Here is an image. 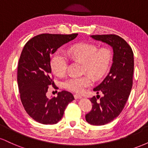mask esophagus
<instances>
[{"instance_id":"obj_1","label":"esophagus","mask_w":148,"mask_h":148,"mask_svg":"<svg viewBox=\"0 0 148 148\" xmlns=\"http://www.w3.org/2000/svg\"><path fill=\"white\" fill-rule=\"evenodd\" d=\"M74 98H75V99H80V98L82 97L80 95H77V94L74 95Z\"/></svg>"}]
</instances>
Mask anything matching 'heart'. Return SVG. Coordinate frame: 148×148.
Returning <instances> with one entry per match:
<instances>
[{"label":"heart","mask_w":148,"mask_h":148,"mask_svg":"<svg viewBox=\"0 0 148 148\" xmlns=\"http://www.w3.org/2000/svg\"><path fill=\"white\" fill-rule=\"evenodd\" d=\"M67 54L73 60L84 62V73L88 74L80 77H72L64 83L66 89L76 93L83 92L92 85L91 76L96 80L102 78L109 69L113 58V53L108 47L98 48L94 44L86 42L72 45ZM51 67L56 75L63 77L68 68L67 56L62 52L57 51L51 61Z\"/></svg>","instance_id":"b5f03b06"}]
</instances>
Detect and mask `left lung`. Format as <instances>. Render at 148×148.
<instances>
[{"label": "left lung", "instance_id": "8db88e82", "mask_svg": "<svg viewBox=\"0 0 148 148\" xmlns=\"http://www.w3.org/2000/svg\"><path fill=\"white\" fill-rule=\"evenodd\" d=\"M91 37L106 42L113 49L111 69L102 82L94 88L97 94L101 92L103 96H94L90 99L92 107L86 115L88 123L100 126L113 121L125 108L133 85L134 53L128 43L117 35H95Z\"/></svg>", "mask_w": 148, "mask_h": 148}]
</instances>
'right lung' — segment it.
<instances>
[{"instance_id": "1", "label": "right lung", "mask_w": 148, "mask_h": 148, "mask_svg": "<svg viewBox=\"0 0 148 148\" xmlns=\"http://www.w3.org/2000/svg\"><path fill=\"white\" fill-rule=\"evenodd\" d=\"M77 35L40 34L28 40L22 50L17 69L20 99L27 113L37 123H58L66 106L74 99L72 93L65 90L59 92L51 99L46 94L49 86L58 89L51 75V55Z\"/></svg>"}]
</instances>
